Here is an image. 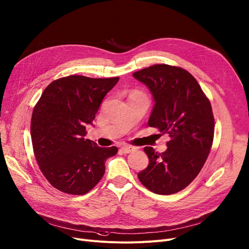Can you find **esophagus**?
Returning <instances> with one entry per match:
<instances>
[{
    "label": "esophagus",
    "instance_id": "obj_1",
    "mask_svg": "<svg viewBox=\"0 0 249 249\" xmlns=\"http://www.w3.org/2000/svg\"><path fill=\"white\" fill-rule=\"evenodd\" d=\"M120 150L123 154H130V153H132V151L136 150V148L132 147V146H123V147H121Z\"/></svg>",
    "mask_w": 249,
    "mask_h": 249
}]
</instances>
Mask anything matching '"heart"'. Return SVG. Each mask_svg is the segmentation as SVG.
<instances>
[{"mask_svg":"<svg viewBox=\"0 0 249 249\" xmlns=\"http://www.w3.org/2000/svg\"><path fill=\"white\" fill-rule=\"evenodd\" d=\"M139 93H142V92L138 91V90H133V91L130 93V95H133V94H139Z\"/></svg>","mask_w":249,"mask_h":249,"instance_id":"1","label":"heart"}]
</instances>
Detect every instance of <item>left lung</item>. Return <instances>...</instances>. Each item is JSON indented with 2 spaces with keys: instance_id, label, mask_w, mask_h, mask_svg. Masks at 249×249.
Returning a JSON list of instances; mask_svg holds the SVG:
<instances>
[{
  "instance_id": "left-lung-1",
  "label": "left lung",
  "mask_w": 249,
  "mask_h": 249,
  "mask_svg": "<svg viewBox=\"0 0 249 249\" xmlns=\"http://www.w3.org/2000/svg\"><path fill=\"white\" fill-rule=\"evenodd\" d=\"M133 76L147 86L156 102L148 126L170 136L164 153L144 147L149 164L138 179L157 194L179 192L199 174L212 148L214 119L210 100L181 67L157 64Z\"/></svg>"
}]
</instances>
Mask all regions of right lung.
I'll return each instance as SVG.
<instances>
[{
	"label": "right lung",
	"instance_id": "1",
	"mask_svg": "<svg viewBox=\"0 0 249 249\" xmlns=\"http://www.w3.org/2000/svg\"><path fill=\"white\" fill-rule=\"evenodd\" d=\"M119 77L70 75L50 83L31 116L32 147L52 186L73 196L90 191L105 174V161L118 153L85 139L103 99Z\"/></svg>",
	"mask_w": 249,
	"mask_h": 249
}]
</instances>
